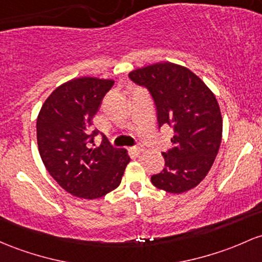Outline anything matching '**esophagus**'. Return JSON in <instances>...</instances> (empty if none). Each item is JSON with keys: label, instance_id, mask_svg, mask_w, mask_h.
Listing matches in <instances>:
<instances>
[{"label": "esophagus", "instance_id": "obj_1", "mask_svg": "<svg viewBox=\"0 0 262 262\" xmlns=\"http://www.w3.org/2000/svg\"><path fill=\"white\" fill-rule=\"evenodd\" d=\"M132 151H133L134 154H137V155H139V154H142L143 151H144V148H143L142 145H137V146H133V148L130 149Z\"/></svg>", "mask_w": 262, "mask_h": 262}]
</instances>
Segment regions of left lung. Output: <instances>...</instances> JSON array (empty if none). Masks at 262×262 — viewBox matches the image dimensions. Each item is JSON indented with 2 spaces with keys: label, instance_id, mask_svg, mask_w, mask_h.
I'll return each mask as SVG.
<instances>
[{
  "label": "left lung",
  "instance_id": "8db88e82",
  "mask_svg": "<svg viewBox=\"0 0 262 262\" xmlns=\"http://www.w3.org/2000/svg\"><path fill=\"white\" fill-rule=\"evenodd\" d=\"M129 77L149 89L159 128H173V148L162 153L165 168L151 177L155 188L182 194L199 185L214 164L223 137V117L210 88L189 68L160 62Z\"/></svg>",
  "mask_w": 262,
  "mask_h": 262
}]
</instances>
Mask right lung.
I'll list each match as a JSON object with an SVG mask.
<instances>
[{
  "label": "right lung",
  "mask_w": 262,
  "mask_h": 262,
  "mask_svg": "<svg viewBox=\"0 0 262 262\" xmlns=\"http://www.w3.org/2000/svg\"><path fill=\"white\" fill-rule=\"evenodd\" d=\"M113 79L80 77L63 83L43 103L37 117V144L48 173L74 196L99 199L119 186L130 162L126 149L89 146L93 117ZM94 145V144H93Z\"/></svg>",
  "instance_id": "obj_1"
}]
</instances>
